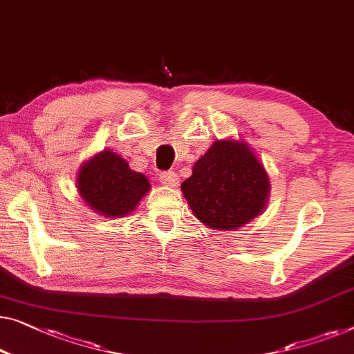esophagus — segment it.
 I'll return each mask as SVG.
<instances>
[{"mask_svg":"<svg viewBox=\"0 0 354 354\" xmlns=\"http://www.w3.org/2000/svg\"><path fill=\"white\" fill-rule=\"evenodd\" d=\"M160 182L165 187H177L178 176L176 172H161L160 174Z\"/></svg>","mask_w":354,"mask_h":354,"instance_id":"1","label":"esophagus"}]
</instances>
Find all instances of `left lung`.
I'll list each match as a JSON object with an SVG mask.
<instances>
[{
    "mask_svg": "<svg viewBox=\"0 0 354 354\" xmlns=\"http://www.w3.org/2000/svg\"><path fill=\"white\" fill-rule=\"evenodd\" d=\"M180 189L201 223L232 232L263 214L271 185L263 162L248 143L222 139L194 162Z\"/></svg>",
    "mask_w": 354,
    "mask_h": 354,
    "instance_id": "obj_1",
    "label": "left lung"
}]
</instances>
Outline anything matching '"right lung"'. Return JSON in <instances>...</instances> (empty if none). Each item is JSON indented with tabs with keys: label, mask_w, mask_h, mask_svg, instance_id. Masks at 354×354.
Here are the masks:
<instances>
[{
	"label": "right lung",
	"mask_w": 354,
	"mask_h": 354,
	"mask_svg": "<svg viewBox=\"0 0 354 354\" xmlns=\"http://www.w3.org/2000/svg\"><path fill=\"white\" fill-rule=\"evenodd\" d=\"M76 188L95 214L120 218L134 212L151 187L147 176L132 171L124 158L102 150L80 166Z\"/></svg>",
	"instance_id": "add662e5"
}]
</instances>
